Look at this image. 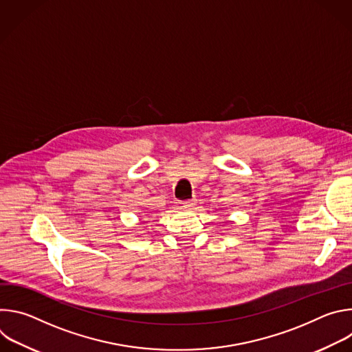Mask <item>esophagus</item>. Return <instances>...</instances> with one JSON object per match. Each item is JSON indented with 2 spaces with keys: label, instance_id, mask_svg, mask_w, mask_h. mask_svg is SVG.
Masks as SVG:
<instances>
[{
  "label": "esophagus",
  "instance_id": "obj_1",
  "mask_svg": "<svg viewBox=\"0 0 352 352\" xmlns=\"http://www.w3.org/2000/svg\"><path fill=\"white\" fill-rule=\"evenodd\" d=\"M196 205V200L195 199H189V200H184V202H181V206L185 208V209H190Z\"/></svg>",
  "mask_w": 352,
  "mask_h": 352
}]
</instances>
